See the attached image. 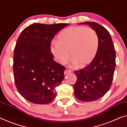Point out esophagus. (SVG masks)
I'll return each mask as SVG.
<instances>
[{
  "label": "esophagus",
  "mask_w": 127,
  "mask_h": 127,
  "mask_svg": "<svg viewBox=\"0 0 127 127\" xmlns=\"http://www.w3.org/2000/svg\"><path fill=\"white\" fill-rule=\"evenodd\" d=\"M71 72V71L70 70V69H65V71H64V75H67L68 74H69V73Z\"/></svg>",
  "instance_id": "1"
}]
</instances>
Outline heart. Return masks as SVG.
Here are the masks:
<instances>
[{"label": "heart", "mask_w": 127, "mask_h": 127, "mask_svg": "<svg viewBox=\"0 0 127 127\" xmlns=\"http://www.w3.org/2000/svg\"><path fill=\"white\" fill-rule=\"evenodd\" d=\"M98 46L99 38L95 30L88 27L72 26L59 34L57 41H52L50 49L60 64L67 63L69 55L72 65L78 64L85 66L95 58Z\"/></svg>", "instance_id": "obj_1"}]
</instances>
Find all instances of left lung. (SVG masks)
I'll return each instance as SVG.
<instances>
[{"label": "left lung", "mask_w": 127, "mask_h": 127, "mask_svg": "<svg viewBox=\"0 0 127 127\" xmlns=\"http://www.w3.org/2000/svg\"><path fill=\"white\" fill-rule=\"evenodd\" d=\"M88 25L97 32L99 46L96 56L88 65L75 74L77 80L74 86L75 96L80 101H95L108 92L112 85L116 67V52L110 33L102 26L93 22Z\"/></svg>", "instance_id": "left-lung-1"}]
</instances>
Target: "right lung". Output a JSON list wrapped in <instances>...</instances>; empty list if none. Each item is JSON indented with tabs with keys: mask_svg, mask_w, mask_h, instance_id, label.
<instances>
[{
	"mask_svg": "<svg viewBox=\"0 0 127 127\" xmlns=\"http://www.w3.org/2000/svg\"><path fill=\"white\" fill-rule=\"evenodd\" d=\"M68 24H34L21 32L14 51L13 71L17 89L24 98L46 104L56 95L65 68L53 60L50 45L55 35Z\"/></svg>",
	"mask_w": 127,
	"mask_h": 127,
	"instance_id": "right-lung-1",
	"label": "right lung"
}]
</instances>
